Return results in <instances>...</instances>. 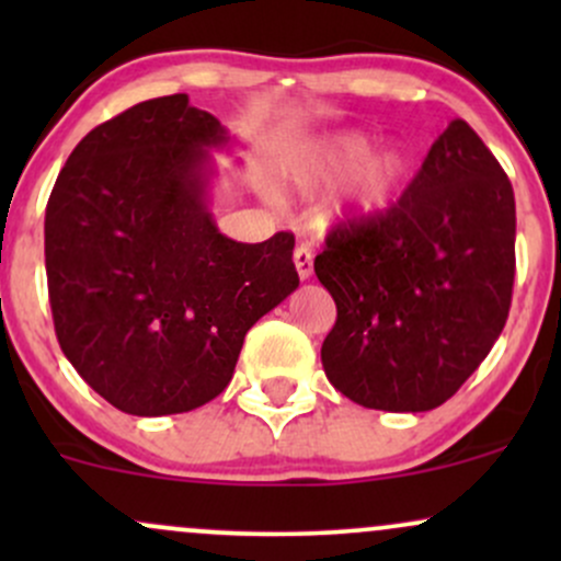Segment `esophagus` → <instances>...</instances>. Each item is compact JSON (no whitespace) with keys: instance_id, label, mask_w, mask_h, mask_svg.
<instances>
[{"instance_id":"obj_1","label":"esophagus","mask_w":561,"mask_h":561,"mask_svg":"<svg viewBox=\"0 0 561 561\" xmlns=\"http://www.w3.org/2000/svg\"><path fill=\"white\" fill-rule=\"evenodd\" d=\"M295 268H298V276L300 279H308V276L313 274V253L306 248V244H300V248H295Z\"/></svg>"}]
</instances>
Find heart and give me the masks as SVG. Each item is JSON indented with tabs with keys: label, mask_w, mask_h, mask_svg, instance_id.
<instances>
[{
	"label": "heart",
	"mask_w": 561,
	"mask_h": 561,
	"mask_svg": "<svg viewBox=\"0 0 561 561\" xmlns=\"http://www.w3.org/2000/svg\"><path fill=\"white\" fill-rule=\"evenodd\" d=\"M371 139L356 131H340L321 137L293 152L279 169V179L287 190L298 195H313L327 186L347 184L327 208V221H347V218H371L390 208L409 182L411 156L403 147L371 156Z\"/></svg>",
	"instance_id": "1"
}]
</instances>
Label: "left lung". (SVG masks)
<instances>
[{
  "mask_svg": "<svg viewBox=\"0 0 561 561\" xmlns=\"http://www.w3.org/2000/svg\"><path fill=\"white\" fill-rule=\"evenodd\" d=\"M514 190L467 121H450L409 190L334 224L313 261L337 321L327 379L353 403L430 411L491 353L514 287Z\"/></svg>",
  "mask_w": 561,
  "mask_h": 561,
  "instance_id": "1",
  "label": "left lung"
}]
</instances>
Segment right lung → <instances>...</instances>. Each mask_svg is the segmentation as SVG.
Wrapping results in <instances>:
<instances>
[{"instance_id":"right-lung-1","label":"right lung","mask_w":561,"mask_h":561,"mask_svg":"<svg viewBox=\"0 0 561 561\" xmlns=\"http://www.w3.org/2000/svg\"><path fill=\"white\" fill-rule=\"evenodd\" d=\"M227 128L186 94L139 102L83 137L44 216L55 334L115 409L165 416L214 401L244 334L300 285L295 237L234 242L208 210V147Z\"/></svg>"}]
</instances>
